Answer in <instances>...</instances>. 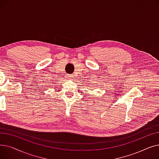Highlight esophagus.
I'll use <instances>...</instances> for the list:
<instances>
[{
	"label": "esophagus",
	"mask_w": 159,
	"mask_h": 159,
	"mask_svg": "<svg viewBox=\"0 0 159 159\" xmlns=\"http://www.w3.org/2000/svg\"><path fill=\"white\" fill-rule=\"evenodd\" d=\"M67 78L69 79H71L73 78V75H67Z\"/></svg>",
	"instance_id": "esophagus-1"
}]
</instances>
